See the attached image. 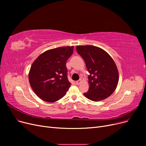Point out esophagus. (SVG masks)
Here are the masks:
<instances>
[{"label":"esophagus","mask_w":146,"mask_h":146,"mask_svg":"<svg viewBox=\"0 0 146 146\" xmlns=\"http://www.w3.org/2000/svg\"><path fill=\"white\" fill-rule=\"evenodd\" d=\"M80 83H81V80H79L76 82V85H79Z\"/></svg>","instance_id":"34e87169"}]
</instances>
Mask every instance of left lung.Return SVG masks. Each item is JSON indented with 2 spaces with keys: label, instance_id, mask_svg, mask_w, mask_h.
I'll return each mask as SVG.
<instances>
[{
  "label": "left lung",
  "instance_id": "8db88e82",
  "mask_svg": "<svg viewBox=\"0 0 146 146\" xmlns=\"http://www.w3.org/2000/svg\"><path fill=\"white\" fill-rule=\"evenodd\" d=\"M76 50L85 61L90 74L89 89L84 95L98 102L108 98L116 89L119 74L117 67L109 54L93 45H78Z\"/></svg>",
  "mask_w": 146,
  "mask_h": 146
}]
</instances>
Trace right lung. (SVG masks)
<instances>
[{"mask_svg": "<svg viewBox=\"0 0 146 146\" xmlns=\"http://www.w3.org/2000/svg\"><path fill=\"white\" fill-rule=\"evenodd\" d=\"M73 48V46H67L47 50L32 64L29 82L35 94L42 101L56 102L65 95L70 87L66 63L72 55Z\"/></svg>", "mask_w": 146, "mask_h": 146, "instance_id": "obj_1", "label": "right lung"}]
</instances>
